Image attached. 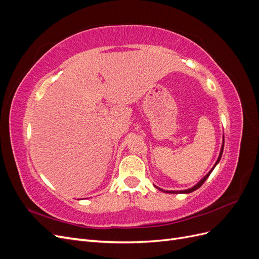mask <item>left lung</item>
Segmentation results:
<instances>
[{"mask_svg": "<svg viewBox=\"0 0 259 259\" xmlns=\"http://www.w3.org/2000/svg\"><path fill=\"white\" fill-rule=\"evenodd\" d=\"M224 143H225V139H224ZM224 143H223V146H222V150H221V153H219V156H218V159H217V161H216V163H215V165H214V167L213 168H211L209 171H208V173L204 176V177H203L201 180H200V182L197 184V185H195V186H193L192 188H190V189H187V190H183V191H165V192H167V193H190V192H192V191H194V190H197V189H199V188L203 185V184H204V182H205V180L208 178V176L210 175V173H211V171H213V169L215 168V166L217 165V163L219 162V161H221V158H222V154H223V151H224ZM159 189H160V188H159ZM160 190H162V189H160ZM162 191H164V190H162Z\"/></svg>", "mask_w": 259, "mask_h": 259, "instance_id": "8db88e82", "label": "left lung"}]
</instances>
